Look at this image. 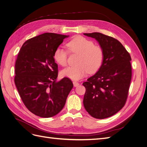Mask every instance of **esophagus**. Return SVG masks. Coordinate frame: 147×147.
Instances as JSON below:
<instances>
[{
  "instance_id": "34e87169",
  "label": "esophagus",
  "mask_w": 147,
  "mask_h": 147,
  "mask_svg": "<svg viewBox=\"0 0 147 147\" xmlns=\"http://www.w3.org/2000/svg\"><path fill=\"white\" fill-rule=\"evenodd\" d=\"M73 85H74V87H77V86L80 85V83H79V82H76V81H73Z\"/></svg>"
}]
</instances>
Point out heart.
<instances>
[{
	"label": "heart",
	"instance_id": "heart-1",
	"mask_svg": "<svg viewBox=\"0 0 147 147\" xmlns=\"http://www.w3.org/2000/svg\"><path fill=\"white\" fill-rule=\"evenodd\" d=\"M67 47L71 53L79 55L75 66H69L61 71L63 76L73 80H80L88 73L94 74L99 69L102 64L104 53L100 47L96 46L92 41L82 36H78L67 43ZM55 61L62 66L67 65V51L61 48L55 51Z\"/></svg>",
	"mask_w": 147,
	"mask_h": 147
}]
</instances>
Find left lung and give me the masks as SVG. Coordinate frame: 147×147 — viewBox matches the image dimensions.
Listing matches in <instances>:
<instances>
[{"label": "left lung", "instance_id": "8db88e82", "mask_svg": "<svg viewBox=\"0 0 147 147\" xmlns=\"http://www.w3.org/2000/svg\"><path fill=\"white\" fill-rule=\"evenodd\" d=\"M94 38L104 53L98 71L83 82V104L93 117L99 119L115 114L123 107L131 78V57L121 43L99 32L84 33Z\"/></svg>", "mask_w": 147, "mask_h": 147}]
</instances>
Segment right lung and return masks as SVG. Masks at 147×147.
<instances>
[{
	"instance_id": "add662e5",
	"label": "right lung",
	"mask_w": 147,
	"mask_h": 147,
	"mask_svg": "<svg viewBox=\"0 0 147 147\" xmlns=\"http://www.w3.org/2000/svg\"><path fill=\"white\" fill-rule=\"evenodd\" d=\"M69 35L45 33L27 40L18 53L14 81L28 109L48 118L61 111L73 87L69 78L58 81L55 51Z\"/></svg>"
}]
</instances>
